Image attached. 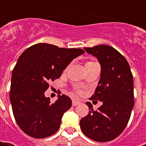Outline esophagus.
<instances>
[{
	"label": "esophagus",
	"instance_id": "esophagus-1",
	"mask_svg": "<svg viewBox=\"0 0 146 146\" xmlns=\"http://www.w3.org/2000/svg\"><path fill=\"white\" fill-rule=\"evenodd\" d=\"M80 103L79 101H76V100H73L72 101V106H77V105H79V104Z\"/></svg>",
	"mask_w": 146,
	"mask_h": 146
}]
</instances>
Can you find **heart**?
Wrapping results in <instances>:
<instances>
[{"label": "heart", "mask_w": 146, "mask_h": 146, "mask_svg": "<svg viewBox=\"0 0 146 146\" xmlns=\"http://www.w3.org/2000/svg\"><path fill=\"white\" fill-rule=\"evenodd\" d=\"M93 62H87V63H86V64H88V63H93Z\"/></svg>", "instance_id": "heart-1"}]
</instances>
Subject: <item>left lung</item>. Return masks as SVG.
Returning a JSON list of instances; mask_svg holds the SVG:
<instances>
[{"mask_svg":"<svg viewBox=\"0 0 146 146\" xmlns=\"http://www.w3.org/2000/svg\"><path fill=\"white\" fill-rule=\"evenodd\" d=\"M98 58L101 77L90 100L102 102L98 110L87 102L89 112L80 119L83 133L93 141L106 142L120 135L134 106L133 76L126 58L111 46L101 44L84 48Z\"/></svg>","mask_w":146,"mask_h":146,"instance_id":"obj_1","label":"left lung"}]
</instances>
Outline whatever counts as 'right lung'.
<instances>
[{"label":"right lung","mask_w":146,"mask_h":146,"mask_svg":"<svg viewBox=\"0 0 146 146\" xmlns=\"http://www.w3.org/2000/svg\"><path fill=\"white\" fill-rule=\"evenodd\" d=\"M84 53L81 48L39 43L21 54L12 72L9 100L16 123L27 135L44 138L58 130L71 99L62 94L50 103L44 92L48 83L58 79L70 62Z\"/></svg>","instance_id":"right-lung-1"}]
</instances>
